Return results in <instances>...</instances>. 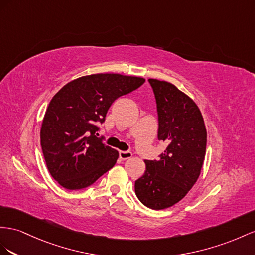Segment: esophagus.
Here are the masks:
<instances>
[{
    "label": "esophagus",
    "instance_id": "obj_1",
    "mask_svg": "<svg viewBox=\"0 0 255 255\" xmlns=\"http://www.w3.org/2000/svg\"><path fill=\"white\" fill-rule=\"evenodd\" d=\"M132 156V153L131 152H124V151H121L120 152V158L122 160H126V159H129L130 157Z\"/></svg>",
    "mask_w": 255,
    "mask_h": 255
}]
</instances>
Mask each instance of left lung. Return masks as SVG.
Returning a JSON list of instances; mask_svg holds the SVG:
<instances>
[{
	"label": "left lung",
	"instance_id": "8db88e82",
	"mask_svg": "<svg viewBox=\"0 0 255 255\" xmlns=\"http://www.w3.org/2000/svg\"><path fill=\"white\" fill-rule=\"evenodd\" d=\"M158 114V140L167 143L158 160H144L135 181L143 205L161 210L179 202L199 178L205 160L207 130L199 108L173 84L149 78Z\"/></svg>",
	"mask_w": 255,
	"mask_h": 255
}]
</instances>
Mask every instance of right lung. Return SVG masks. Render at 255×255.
I'll return each instance as SVG.
<instances>
[{"label":"right lung","instance_id":"right-lung-1","mask_svg":"<svg viewBox=\"0 0 255 255\" xmlns=\"http://www.w3.org/2000/svg\"><path fill=\"white\" fill-rule=\"evenodd\" d=\"M144 78L117 73L78 77L50 100L41 127L48 171L67 190H82L109 171L119 152L95 135L117 98L139 88Z\"/></svg>","mask_w":255,"mask_h":255}]
</instances>
